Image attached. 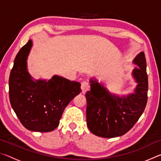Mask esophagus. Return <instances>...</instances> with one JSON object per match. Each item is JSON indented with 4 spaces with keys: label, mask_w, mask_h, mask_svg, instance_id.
I'll list each match as a JSON object with an SVG mask.
<instances>
[{
    "label": "esophagus",
    "mask_w": 161,
    "mask_h": 161,
    "mask_svg": "<svg viewBox=\"0 0 161 161\" xmlns=\"http://www.w3.org/2000/svg\"><path fill=\"white\" fill-rule=\"evenodd\" d=\"M81 92L83 94H85L86 92L89 89V84L86 82V81H82L81 83Z\"/></svg>",
    "instance_id": "1"
}]
</instances>
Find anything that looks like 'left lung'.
<instances>
[{"mask_svg":"<svg viewBox=\"0 0 161 161\" xmlns=\"http://www.w3.org/2000/svg\"><path fill=\"white\" fill-rule=\"evenodd\" d=\"M133 63L138 67L132 75L138 83L134 93L119 97L111 94L97 80L90 79V91L86 93V124L93 134L114 138L127 133L142 115L148 99V81L145 54L141 52Z\"/></svg>","mask_w":161,"mask_h":161,"instance_id":"8db88e82","label":"left lung"}]
</instances>
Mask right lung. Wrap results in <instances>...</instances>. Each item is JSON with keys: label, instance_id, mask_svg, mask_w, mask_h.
<instances>
[{"label": "right lung", "instance_id": "right-lung-1", "mask_svg": "<svg viewBox=\"0 0 161 161\" xmlns=\"http://www.w3.org/2000/svg\"><path fill=\"white\" fill-rule=\"evenodd\" d=\"M32 40L16 55L9 78V98L13 109L27 129L50 132L59 124L62 113L80 93L81 84L54 75L50 80H33L27 69Z\"/></svg>", "mask_w": 161, "mask_h": 161}]
</instances>
